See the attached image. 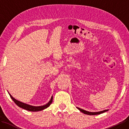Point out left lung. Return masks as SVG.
Here are the masks:
<instances>
[{
	"label": "left lung",
	"instance_id": "8db88e82",
	"mask_svg": "<svg viewBox=\"0 0 129 129\" xmlns=\"http://www.w3.org/2000/svg\"><path fill=\"white\" fill-rule=\"evenodd\" d=\"M79 110L80 111H81L82 113H83L85 114H87V115H98V114H100L101 113H104V112H106L108 111V110H103V111H99V112H95V113H92V112H89V111H87L83 110V109H81L80 108H78Z\"/></svg>",
	"mask_w": 129,
	"mask_h": 129
}]
</instances>
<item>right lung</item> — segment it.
<instances>
[{
	"mask_svg": "<svg viewBox=\"0 0 129 129\" xmlns=\"http://www.w3.org/2000/svg\"><path fill=\"white\" fill-rule=\"evenodd\" d=\"M9 94L10 95V98H12V99L14 101V102L19 107L25 109V110L30 111H38L43 110H44V109L47 108L48 107L50 106V104L52 103V101H53V96H51L50 100L49 101V102L48 104H46V105H43V106H31L30 105H28V104H24L23 103H21L19 101H18L17 100L15 99L12 96L9 94Z\"/></svg>",
	"mask_w": 129,
	"mask_h": 129,
	"instance_id": "obj_1",
	"label": "right lung"
}]
</instances>
